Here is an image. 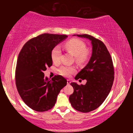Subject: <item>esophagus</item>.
I'll use <instances>...</instances> for the list:
<instances>
[{
    "mask_svg": "<svg viewBox=\"0 0 133 133\" xmlns=\"http://www.w3.org/2000/svg\"><path fill=\"white\" fill-rule=\"evenodd\" d=\"M71 83V81L70 80H67V84H70Z\"/></svg>",
    "mask_w": 133,
    "mask_h": 133,
    "instance_id": "obj_1",
    "label": "esophagus"
}]
</instances>
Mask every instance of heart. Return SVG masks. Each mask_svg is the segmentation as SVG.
I'll return each mask as SVG.
<instances>
[{
    "instance_id": "1",
    "label": "heart",
    "mask_w": 133,
    "mask_h": 133,
    "mask_svg": "<svg viewBox=\"0 0 133 133\" xmlns=\"http://www.w3.org/2000/svg\"><path fill=\"white\" fill-rule=\"evenodd\" d=\"M66 50L71 52L76 57V61L80 63L83 62L86 59L88 52L86 50V45L82 40L77 39H73L67 41L65 44ZM62 50L59 46L55 47L51 51V59L55 63H58L60 61ZM75 68L73 67L63 66L58 70L62 75L69 77L71 74L75 73Z\"/></svg>"
}]
</instances>
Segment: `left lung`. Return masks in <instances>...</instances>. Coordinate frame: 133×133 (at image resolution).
<instances>
[{"label":"left lung","mask_w":133,"mask_h":133,"mask_svg":"<svg viewBox=\"0 0 133 133\" xmlns=\"http://www.w3.org/2000/svg\"><path fill=\"white\" fill-rule=\"evenodd\" d=\"M73 36L87 39L92 46L88 63L75 77L76 80L85 79L87 82L84 85L71 83L74 92L69 97L74 109L87 112L98 108L109 95L114 78L113 64L111 56L102 41L88 35Z\"/></svg>","instance_id":"obj_1"}]
</instances>
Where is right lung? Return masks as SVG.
<instances>
[{
	"mask_svg": "<svg viewBox=\"0 0 133 133\" xmlns=\"http://www.w3.org/2000/svg\"><path fill=\"white\" fill-rule=\"evenodd\" d=\"M68 37L67 35L43 34L27 42L20 52L16 69V84L25 104L35 111L43 112L55 105L58 93L67 80L55 76L49 80L43 71L53 64V49Z\"/></svg>",
	"mask_w": 133,
	"mask_h": 133,
	"instance_id": "1",
	"label": "right lung"
}]
</instances>
